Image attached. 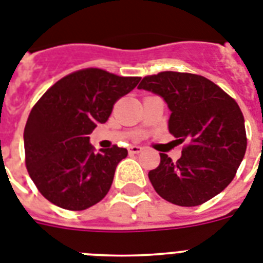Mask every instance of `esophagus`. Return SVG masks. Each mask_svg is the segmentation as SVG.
I'll return each mask as SVG.
<instances>
[{"label": "esophagus", "mask_w": 263, "mask_h": 263, "mask_svg": "<svg viewBox=\"0 0 263 263\" xmlns=\"http://www.w3.org/2000/svg\"><path fill=\"white\" fill-rule=\"evenodd\" d=\"M143 151L142 145H131L129 148H128V152L129 154H140Z\"/></svg>", "instance_id": "1"}]
</instances>
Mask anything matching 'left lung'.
<instances>
[{
	"instance_id": "1",
	"label": "left lung",
	"mask_w": 263,
	"mask_h": 263,
	"mask_svg": "<svg viewBox=\"0 0 263 263\" xmlns=\"http://www.w3.org/2000/svg\"><path fill=\"white\" fill-rule=\"evenodd\" d=\"M139 89L158 95L171 111L168 131L186 142L176 162L160 154L148 173L156 193L178 206L193 207L222 193L234 179L246 152L245 119L237 101L209 79L160 72Z\"/></svg>"
}]
</instances>
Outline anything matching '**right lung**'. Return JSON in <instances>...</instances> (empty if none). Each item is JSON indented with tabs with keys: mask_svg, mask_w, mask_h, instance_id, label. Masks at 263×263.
I'll list each match as a JSON object with an SVG mask.
<instances>
[{
	"mask_svg": "<svg viewBox=\"0 0 263 263\" xmlns=\"http://www.w3.org/2000/svg\"><path fill=\"white\" fill-rule=\"evenodd\" d=\"M139 81L98 68L77 70L52 85L32 108L24 131L26 168L49 202L80 211L107 195L128 151L114 145L95 152L88 135L104 124L115 103Z\"/></svg>",
	"mask_w": 263,
	"mask_h": 263,
	"instance_id": "right-lung-1",
	"label": "right lung"
}]
</instances>
